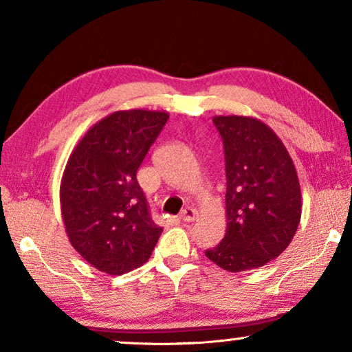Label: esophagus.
Returning a JSON list of instances; mask_svg holds the SVG:
<instances>
[{
    "label": "esophagus",
    "mask_w": 352,
    "mask_h": 352,
    "mask_svg": "<svg viewBox=\"0 0 352 352\" xmlns=\"http://www.w3.org/2000/svg\"><path fill=\"white\" fill-rule=\"evenodd\" d=\"M195 217H197V211H195L194 208H189V206L184 208L180 214V219L183 220V222H194Z\"/></svg>",
    "instance_id": "obj_1"
}]
</instances>
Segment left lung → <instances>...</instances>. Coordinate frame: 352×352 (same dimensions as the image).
<instances>
[{"mask_svg": "<svg viewBox=\"0 0 352 352\" xmlns=\"http://www.w3.org/2000/svg\"><path fill=\"white\" fill-rule=\"evenodd\" d=\"M223 140L226 231L205 254L226 272L269 264L294 239L301 219L295 164L278 135L252 116H214Z\"/></svg>", "mask_w": 352, "mask_h": 352, "instance_id": "8db88e82", "label": "left lung"}]
</instances>
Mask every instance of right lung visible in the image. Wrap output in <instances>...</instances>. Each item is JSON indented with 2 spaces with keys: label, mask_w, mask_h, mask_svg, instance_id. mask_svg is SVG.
Here are the masks:
<instances>
[{
  "label": "right lung",
  "mask_w": 352,
  "mask_h": 352,
  "mask_svg": "<svg viewBox=\"0 0 352 352\" xmlns=\"http://www.w3.org/2000/svg\"><path fill=\"white\" fill-rule=\"evenodd\" d=\"M169 113L119 110L100 119L71 152L60 210L71 245L107 275L146 264L163 228L153 223L136 170Z\"/></svg>",
  "instance_id": "right-lung-1"
}]
</instances>
